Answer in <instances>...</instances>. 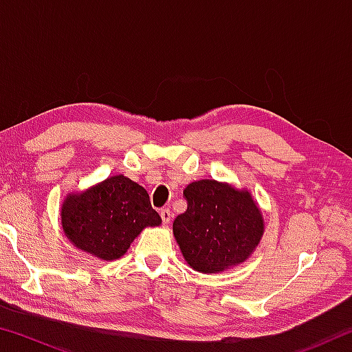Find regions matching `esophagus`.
I'll use <instances>...</instances> for the list:
<instances>
[{
    "label": "esophagus",
    "instance_id": "esophagus-1",
    "mask_svg": "<svg viewBox=\"0 0 352 352\" xmlns=\"http://www.w3.org/2000/svg\"><path fill=\"white\" fill-rule=\"evenodd\" d=\"M160 216H162V220H163L164 225H168L170 222L172 214H170V211L168 210V208H164V210H162V212H160Z\"/></svg>",
    "mask_w": 352,
    "mask_h": 352
}]
</instances>
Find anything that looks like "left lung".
<instances>
[{
	"mask_svg": "<svg viewBox=\"0 0 352 352\" xmlns=\"http://www.w3.org/2000/svg\"><path fill=\"white\" fill-rule=\"evenodd\" d=\"M188 210L172 225L186 264L200 273H222L245 262L264 236V217L247 188L210 180L183 190Z\"/></svg>",
	"mask_w": 352,
	"mask_h": 352,
	"instance_id": "obj_1",
	"label": "left lung"
}]
</instances>
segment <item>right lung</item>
Masks as SVG:
<instances>
[{"instance_id": "add662e5", "label": "right lung", "mask_w": 352, "mask_h": 352, "mask_svg": "<svg viewBox=\"0 0 352 352\" xmlns=\"http://www.w3.org/2000/svg\"><path fill=\"white\" fill-rule=\"evenodd\" d=\"M60 223L76 248L102 261L127 253L147 226H160L147 190L122 174L105 178L79 192H68L62 201Z\"/></svg>"}]
</instances>
